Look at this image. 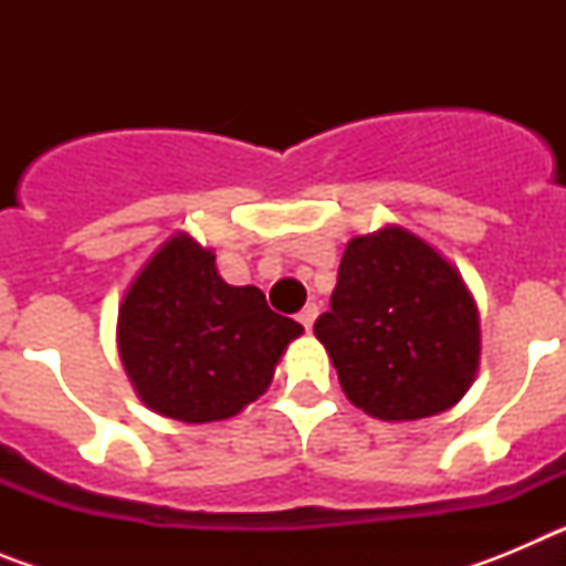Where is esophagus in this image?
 Masks as SVG:
<instances>
[{
	"label": "esophagus",
	"mask_w": 566,
	"mask_h": 566,
	"mask_svg": "<svg viewBox=\"0 0 566 566\" xmlns=\"http://www.w3.org/2000/svg\"><path fill=\"white\" fill-rule=\"evenodd\" d=\"M297 319L303 323V328L308 332V328L314 326V319H317V306H314V303H308V306L297 314Z\"/></svg>",
	"instance_id": "34e87169"
}]
</instances>
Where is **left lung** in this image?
<instances>
[{
    "label": "left lung",
    "instance_id": "obj_1",
    "mask_svg": "<svg viewBox=\"0 0 566 566\" xmlns=\"http://www.w3.org/2000/svg\"><path fill=\"white\" fill-rule=\"evenodd\" d=\"M314 334L345 397L385 422L453 408L476 379L482 354L479 312L462 274L402 227L348 240L332 308Z\"/></svg>",
    "mask_w": 566,
    "mask_h": 566
}]
</instances>
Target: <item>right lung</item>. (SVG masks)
<instances>
[{"label":"right lung","mask_w":566,"mask_h":566,"mask_svg":"<svg viewBox=\"0 0 566 566\" xmlns=\"http://www.w3.org/2000/svg\"><path fill=\"white\" fill-rule=\"evenodd\" d=\"M300 334L258 286H229L214 254L184 232L147 260L118 308V354L135 394L189 424L229 419L266 394Z\"/></svg>","instance_id":"obj_1"}]
</instances>
